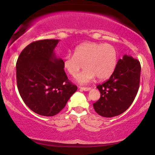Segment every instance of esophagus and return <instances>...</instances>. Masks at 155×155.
<instances>
[{
  "mask_svg": "<svg viewBox=\"0 0 155 155\" xmlns=\"http://www.w3.org/2000/svg\"><path fill=\"white\" fill-rule=\"evenodd\" d=\"M79 89H81V90L84 91H90L91 90V87H79Z\"/></svg>",
  "mask_w": 155,
  "mask_h": 155,
  "instance_id": "34e87169",
  "label": "esophagus"
}]
</instances>
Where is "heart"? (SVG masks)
<instances>
[{
  "label": "heart",
  "mask_w": 155,
  "mask_h": 155,
  "mask_svg": "<svg viewBox=\"0 0 155 155\" xmlns=\"http://www.w3.org/2000/svg\"><path fill=\"white\" fill-rule=\"evenodd\" d=\"M117 63L116 49L107 44L87 42L76 48L74 54L63 58V65L70 75L75 76L84 66V71L76 76L80 84H86L97 76L99 80L107 79L114 71Z\"/></svg>",
  "instance_id": "obj_1"
}]
</instances>
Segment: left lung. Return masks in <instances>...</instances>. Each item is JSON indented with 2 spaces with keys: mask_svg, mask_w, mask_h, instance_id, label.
<instances>
[{
  "mask_svg": "<svg viewBox=\"0 0 155 155\" xmlns=\"http://www.w3.org/2000/svg\"><path fill=\"white\" fill-rule=\"evenodd\" d=\"M140 69V62L131 56L124 54L118 60L108 80L97 86L101 97L93 107L99 115L118 116L130 106L139 88Z\"/></svg>",
  "mask_w": 155,
  "mask_h": 155,
  "instance_id": "obj_1",
  "label": "left lung"
}]
</instances>
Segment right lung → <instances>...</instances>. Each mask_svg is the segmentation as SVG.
I'll use <instances>...</instances> for the list:
<instances>
[{"instance_id":"1","label":"right lung","mask_w":155,"mask_h":155,"mask_svg":"<svg viewBox=\"0 0 155 155\" xmlns=\"http://www.w3.org/2000/svg\"><path fill=\"white\" fill-rule=\"evenodd\" d=\"M58 42L57 39L32 42L22 51L16 64L19 95L30 109L41 116L58 114L77 90L68 79L63 60L55 55Z\"/></svg>"}]
</instances>
